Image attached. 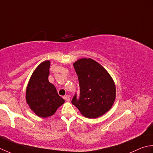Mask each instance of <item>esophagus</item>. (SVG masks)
<instances>
[{
    "label": "esophagus",
    "mask_w": 153,
    "mask_h": 153,
    "mask_svg": "<svg viewBox=\"0 0 153 153\" xmlns=\"http://www.w3.org/2000/svg\"><path fill=\"white\" fill-rule=\"evenodd\" d=\"M65 100L66 101H67V102H69L70 101V96H68V95H67V96H65Z\"/></svg>",
    "instance_id": "esophagus-1"
}]
</instances>
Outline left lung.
<instances>
[{
    "label": "left lung",
    "instance_id": "8db88e82",
    "mask_svg": "<svg viewBox=\"0 0 153 153\" xmlns=\"http://www.w3.org/2000/svg\"><path fill=\"white\" fill-rule=\"evenodd\" d=\"M73 66L79 81L80 97H73L72 104L87 118L96 119L111 108L116 100L114 81L108 71L98 62L82 58Z\"/></svg>",
    "mask_w": 153,
    "mask_h": 153
}]
</instances>
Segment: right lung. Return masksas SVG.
<instances>
[{
    "label": "right lung",
    "instance_id": "add662e5",
    "mask_svg": "<svg viewBox=\"0 0 153 153\" xmlns=\"http://www.w3.org/2000/svg\"><path fill=\"white\" fill-rule=\"evenodd\" d=\"M50 61L40 63L29 80L26 91V100L37 116L47 118L53 115L65 103L53 84L49 82Z\"/></svg>",
    "mask_w": 153,
    "mask_h": 153
}]
</instances>
